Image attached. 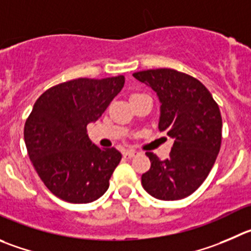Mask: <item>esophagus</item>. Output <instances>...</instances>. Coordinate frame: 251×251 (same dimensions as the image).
Instances as JSON below:
<instances>
[{"label":"esophagus","instance_id":"esophagus-1","mask_svg":"<svg viewBox=\"0 0 251 251\" xmlns=\"http://www.w3.org/2000/svg\"><path fill=\"white\" fill-rule=\"evenodd\" d=\"M139 155V151L137 150H127V151H124V156L126 157H134Z\"/></svg>","mask_w":251,"mask_h":251}]
</instances>
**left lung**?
Here are the masks:
<instances>
[{
  "mask_svg": "<svg viewBox=\"0 0 251 251\" xmlns=\"http://www.w3.org/2000/svg\"><path fill=\"white\" fill-rule=\"evenodd\" d=\"M152 88L160 102L159 129L173 138L170 155L161 160L152 152L142 185L163 201L185 199L202 185L213 168L222 142V117L211 92L197 78L174 69L133 74Z\"/></svg>",
  "mask_w": 251,
  "mask_h": 251,
  "instance_id": "1",
  "label": "left lung"
}]
</instances>
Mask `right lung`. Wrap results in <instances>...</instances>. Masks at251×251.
Here are the masks:
<instances>
[{"label": "right lung", "instance_id": "obj_1", "mask_svg": "<svg viewBox=\"0 0 251 251\" xmlns=\"http://www.w3.org/2000/svg\"><path fill=\"white\" fill-rule=\"evenodd\" d=\"M123 86V75L76 78L49 88L35 101L25 126V147L39 177L59 199L90 203L108 190L122 154L94 144L86 127Z\"/></svg>", "mask_w": 251, "mask_h": 251}]
</instances>
